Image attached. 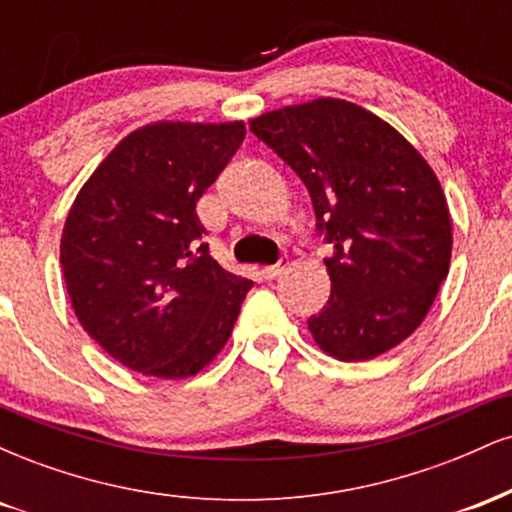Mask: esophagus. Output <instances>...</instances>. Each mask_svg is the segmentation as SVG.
<instances>
[{"mask_svg":"<svg viewBox=\"0 0 512 512\" xmlns=\"http://www.w3.org/2000/svg\"><path fill=\"white\" fill-rule=\"evenodd\" d=\"M286 267H289V257H281L276 264H269V267L262 269V276L264 279H276V276H281L286 272Z\"/></svg>","mask_w":512,"mask_h":512,"instance_id":"1","label":"esophagus"}]
</instances>
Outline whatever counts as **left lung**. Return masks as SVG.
Listing matches in <instances>:
<instances>
[{
    "label": "left lung",
    "mask_w": 512,
    "mask_h": 512,
    "mask_svg": "<svg viewBox=\"0 0 512 512\" xmlns=\"http://www.w3.org/2000/svg\"><path fill=\"white\" fill-rule=\"evenodd\" d=\"M250 132L303 180L332 245L330 301L308 317L317 346L368 361L404 342L450 269V211L431 166L397 129L339 98L264 113Z\"/></svg>",
    "instance_id": "8db88e82"
}]
</instances>
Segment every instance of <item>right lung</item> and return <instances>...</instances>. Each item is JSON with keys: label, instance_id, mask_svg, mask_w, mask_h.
<instances>
[{"label": "right lung", "instance_id": "1", "mask_svg": "<svg viewBox=\"0 0 512 512\" xmlns=\"http://www.w3.org/2000/svg\"><path fill=\"white\" fill-rule=\"evenodd\" d=\"M243 139V122L146 125L76 195L60 245L67 293L122 366L190 378L231 337L252 281L209 255L195 207Z\"/></svg>", "mask_w": 512, "mask_h": 512}]
</instances>
